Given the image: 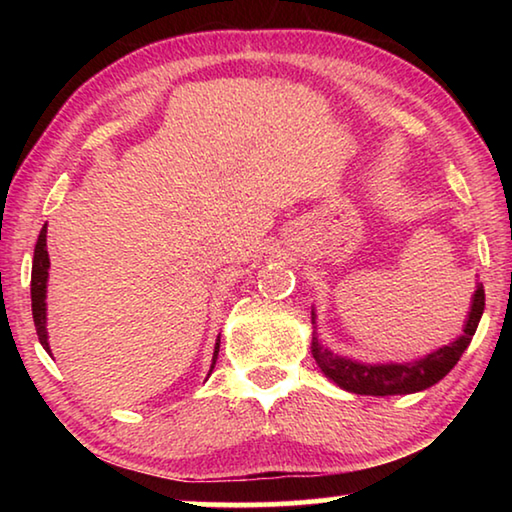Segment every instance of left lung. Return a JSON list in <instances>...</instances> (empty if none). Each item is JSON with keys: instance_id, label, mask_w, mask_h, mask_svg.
I'll return each mask as SVG.
<instances>
[{"instance_id": "obj_1", "label": "left lung", "mask_w": 512, "mask_h": 512, "mask_svg": "<svg viewBox=\"0 0 512 512\" xmlns=\"http://www.w3.org/2000/svg\"><path fill=\"white\" fill-rule=\"evenodd\" d=\"M483 307H485V291H483V284L476 282V291L472 296L470 311H467L463 334L449 345H443V348L424 354V357L415 361H404V363H393V361L361 363L348 357H341V354H334L318 341L316 314L311 311V323H314L311 354H314V359L318 363V368L323 370V375L327 379H332L336 386L348 393L375 395V397L420 393V391H427L429 386L438 384V381L456 366L458 359H461V354L467 350V345H470L476 327H479Z\"/></svg>"}]
</instances>
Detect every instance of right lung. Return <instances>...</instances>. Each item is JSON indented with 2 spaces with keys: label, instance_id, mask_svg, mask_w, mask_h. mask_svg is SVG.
Returning a JSON list of instances; mask_svg holds the SVG:
<instances>
[{
  "label": "right lung",
  "instance_id": "add662e5",
  "mask_svg": "<svg viewBox=\"0 0 512 512\" xmlns=\"http://www.w3.org/2000/svg\"><path fill=\"white\" fill-rule=\"evenodd\" d=\"M47 280H49V253H47V223L42 225L36 250H33V266H31V311H33V323H36V332L40 345L49 354V334H47ZM219 345L221 336H216L214 354H212V366L214 370L216 357H219Z\"/></svg>",
  "mask_w": 512,
  "mask_h": 512
}]
</instances>
